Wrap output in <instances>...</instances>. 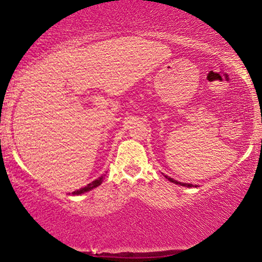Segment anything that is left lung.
<instances>
[{
  "label": "left lung",
  "mask_w": 262,
  "mask_h": 262,
  "mask_svg": "<svg viewBox=\"0 0 262 262\" xmlns=\"http://www.w3.org/2000/svg\"><path fill=\"white\" fill-rule=\"evenodd\" d=\"M166 177L167 180H169L170 182H173V183H176V185H181V186H186V187H193V185H191V183H182V182H179V181H175V180L173 179H171V177H167V176H165Z\"/></svg>",
  "instance_id": "left-lung-1"
}]
</instances>
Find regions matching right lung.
I'll return each instance as SVG.
<instances>
[{
  "label": "right lung",
  "instance_id": "right-lung-1",
  "mask_svg": "<svg viewBox=\"0 0 262 262\" xmlns=\"http://www.w3.org/2000/svg\"><path fill=\"white\" fill-rule=\"evenodd\" d=\"M103 177H104V175H102L101 177H98L97 180H95V181H92L91 183H89V185L85 186V187H82V188L77 189V191L73 192V194H81V193H83V192L91 191V189L96 188V187H97V186H100V185H101L102 181H103Z\"/></svg>",
  "mask_w": 262,
  "mask_h": 262
}]
</instances>
